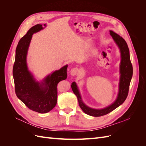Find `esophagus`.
Listing matches in <instances>:
<instances>
[{
	"mask_svg": "<svg viewBox=\"0 0 146 146\" xmlns=\"http://www.w3.org/2000/svg\"><path fill=\"white\" fill-rule=\"evenodd\" d=\"M78 69L77 68H72L70 71V75L72 76H76V75H77L78 74Z\"/></svg>",
	"mask_w": 146,
	"mask_h": 146,
	"instance_id": "34e87169",
	"label": "esophagus"
}]
</instances>
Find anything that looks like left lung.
I'll use <instances>...</instances> for the list:
<instances>
[{
  "label": "left lung",
  "mask_w": 146,
  "mask_h": 146,
  "mask_svg": "<svg viewBox=\"0 0 146 146\" xmlns=\"http://www.w3.org/2000/svg\"><path fill=\"white\" fill-rule=\"evenodd\" d=\"M110 35L119 47L121 51V61L120 64V80L119 85V93L117 99L111 105L103 109H94L88 107L83 102L81 96L79 92L76 82H72L71 85L74 93L76 95L78 104L84 113L90 116L99 117L107 114L117 108L123 103L129 93L130 83L133 75V67L130 61V52L127 44L124 39L119 36L113 31H110Z\"/></svg>",
  "instance_id": "left-lung-1"
}]
</instances>
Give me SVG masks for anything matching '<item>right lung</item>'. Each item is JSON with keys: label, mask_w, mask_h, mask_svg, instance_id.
Instances as JSON below:
<instances>
[{"label": "right lung", "mask_w": 146, "mask_h": 146, "mask_svg": "<svg viewBox=\"0 0 146 146\" xmlns=\"http://www.w3.org/2000/svg\"><path fill=\"white\" fill-rule=\"evenodd\" d=\"M42 29V25H35L20 39L16 49L13 76L17 98L32 111L46 113L56 104L57 85L67 78L68 65L48 75L41 83L35 80L28 70L26 58L32 35Z\"/></svg>", "instance_id": "1"}]
</instances>
